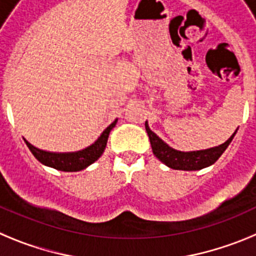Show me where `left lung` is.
Returning a JSON list of instances; mask_svg holds the SVG:
<instances>
[{"instance_id":"obj_1","label":"left lung","mask_w":256,"mask_h":256,"mask_svg":"<svg viewBox=\"0 0 256 256\" xmlns=\"http://www.w3.org/2000/svg\"><path fill=\"white\" fill-rule=\"evenodd\" d=\"M144 128L150 138L151 148H152L154 155L158 158L162 162H164L166 166L177 170H200L202 168L210 166L220 158V155L226 151V148L230 146V144L234 140V134L237 132V128L234 133L230 136V138L224 144L210 148L206 150H198V151H180L170 148L169 144H165L159 136H156L148 126V123H144Z\"/></svg>"}]
</instances>
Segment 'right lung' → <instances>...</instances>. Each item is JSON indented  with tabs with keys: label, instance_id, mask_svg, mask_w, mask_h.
Returning a JSON list of instances; mask_svg holds the SVG:
<instances>
[{
	"label": "right lung",
	"instance_id": "right-lung-1",
	"mask_svg": "<svg viewBox=\"0 0 256 256\" xmlns=\"http://www.w3.org/2000/svg\"><path fill=\"white\" fill-rule=\"evenodd\" d=\"M118 119H115L110 126L101 133V136L91 146L83 148V150L74 151V152H51V151H44L40 148H36L32 144H29L26 138L24 142L26 144L30 152L34 155L36 159L40 162H42L50 168L58 169L61 172H79L86 169L87 166L96 162L98 158L104 154L108 144V134L110 130H112L116 124Z\"/></svg>",
	"mask_w": 256,
	"mask_h": 256
}]
</instances>
